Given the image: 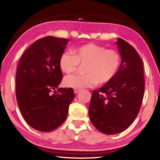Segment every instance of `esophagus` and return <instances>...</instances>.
Wrapping results in <instances>:
<instances>
[{"mask_svg": "<svg viewBox=\"0 0 160 160\" xmlns=\"http://www.w3.org/2000/svg\"><path fill=\"white\" fill-rule=\"evenodd\" d=\"M80 91V89H74V93H76V94H77L78 92H79Z\"/></svg>", "mask_w": 160, "mask_h": 160, "instance_id": "34e87169", "label": "esophagus"}]
</instances>
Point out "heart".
<instances>
[{
  "label": "heart",
  "instance_id": "1",
  "mask_svg": "<svg viewBox=\"0 0 160 160\" xmlns=\"http://www.w3.org/2000/svg\"><path fill=\"white\" fill-rule=\"evenodd\" d=\"M79 64H87L84 76H68L64 80L65 86L72 89L92 87L105 84L116 74L120 64V56L115 49H107L94 43L80 45L70 52H64L60 58L61 71L67 74L76 72Z\"/></svg>",
  "mask_w": 160,
  "mask_h": 160
}]
</instances>
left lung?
<instances>
[{"label":"left lung","mask_w":160,"mask_h":160,"mask_svg":"<svg viewBox=\"0 0 160 160\" xmlns=\"http://www.w3.org/2000/svg\"><path fill=\"white\" fill-rule=\"evenodd\" d=\"M121 64L111 80L93 90L89 108L90 120L98 131L113 135L126 130L140 111L144 92L143 63L137 51L117 38Z\"/></svg>","instance_id":"obj_1"}]
</instances>
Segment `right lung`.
<instances>
[{"instance_id":"1","label":"right lung","mask_w":160,"mask_h":160,"mask_svg":"<svg viewBox=\"0 0 160 160\" xmlns=\"http://www.w3.org/2000/svg\"><path fill=\"white\" fill-rule=\"evenodd\" d=\"M69 41L44 37L29 47L20 60L16 78L17 102L27 123L36 130L53 131L67 119L75 96L71 88H58L63 76L59 61Z\"/></svg>"}]
</instances>
